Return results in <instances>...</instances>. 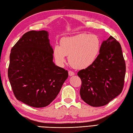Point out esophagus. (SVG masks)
Returning <instances> with one entry per match:
<instances>
[{
  "instance_id": "esophagus-1",
  "label": "esophagus",
  "mask_w": 133,
  "mask_h": 133,
  "mask_svg": "<svg viewBox=\"0 0 133 133\" xmlns=\"http://www.w3.org/2000/svg\"><path fill=\"white\" fill-rule=\"evenodd\" d=\"M69 76H73L75 75V73L71 71H69Z\"/></svg>"
}]
</instances>
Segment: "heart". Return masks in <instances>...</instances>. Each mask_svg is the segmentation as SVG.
I'll list each match as a JSON object with an SVG mask.
<instances>
[{
    "instance_id": "1",
    "label": "heart",
    "mask_w": 133,
    "mask_h": 133,
    "mask_svg": "<svg viewBox=\"0 0 133 133\" xmlns=\"http://www.w3.org/2000/svg\"><path fill=\"white\" fill-rule=\"evenodd\" d=\"M60 44L53 48V55L59 65H63L69 56V62L73 68L86 69L94 63L101 49V41L94 34L82 33L61 39Z\"/></svg>"
}]
</instances>
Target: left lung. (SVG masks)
Listing matches in <instances>:
<instances>
[{"label": "left lung", "instance_id": "obj_1", "mask_svg": "<svg viewBox=\"0 0 133 133\" xmlns=\"http://www.w3.org/2000/svg\"><path fill=\"white\" fill-rule=\"evenodd\" d=\"M125 73L121 44L110 36L103 41L94 63L78 72L82 99L93 107L106 105L122 92Z\"/></svg>", "mask_w": 133, "mask_h": 133}]
</instances>
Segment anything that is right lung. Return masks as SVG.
<instances>
[{
    "instance_id": "1",
    "label": "right lung",
    "mask_w": 133,
    "mask_h": 133,
    "mask_svg": "<svg viewBox=\"0 0 133 133\" xmlns=\"http://www.w3.org/2000/svg\"><path fill=\"white\" fill-rule=\"evenodd\" d=\"M68 71L53 62L45 30L25 33L11 50L8 77L17 99L34 107L49 105L59 94Z\"/></svg>"
}]
</instances>
